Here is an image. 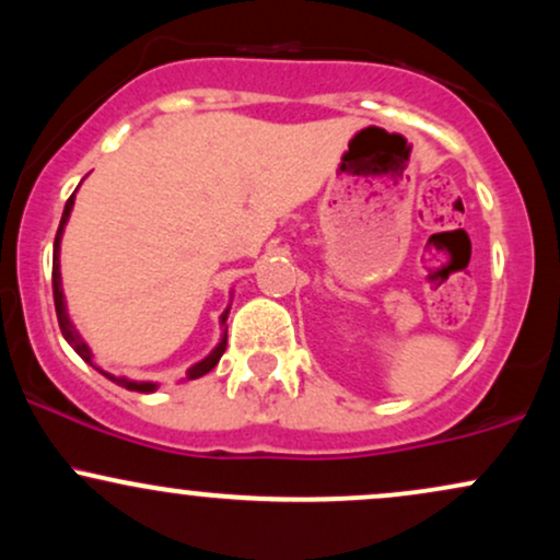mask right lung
<instances>
[{
  "mask_svg": "<svg viewBox=\"0 0 560 560\" xmlns=\"http://www.w3.org/2000/svg\"><path fill=\"white\" fill-rule=\"evenodd\" d=\"M73 202H75V195H70V199L66 202V210H62V218H60V229H57V236H55V255H52V292H55V311H57V320H60V331L62 337H66V342L73 347L75 352L86 361L92 369L100 371L102 376L110 378L113 384H118V387L124 389H131V392H141V395H150V392H155L160 384L158 382H137V378H128V376H115L110 374V371H105L102 365H96L94 361V352L92 347H89L86 342H83V337L79 334V329L73 326V320H70L68 316V305H66V292H62V273H60V244H62V231H66L68 226V218L70 213H73ZM229 311L231 305L226 307V311L221 313V339H218V345L213 347V350L208 352V355L202 358V361H197L195 365H189V371H186V378H199L205 376L208 371H213L218 361H221L223 350H226V318H229Z\"/></svg>",
  "mask_w": 560,
  "mask_h": 560,
  "instance_id": "add662e5",
  "label": "right lung"
}]
</instances>
